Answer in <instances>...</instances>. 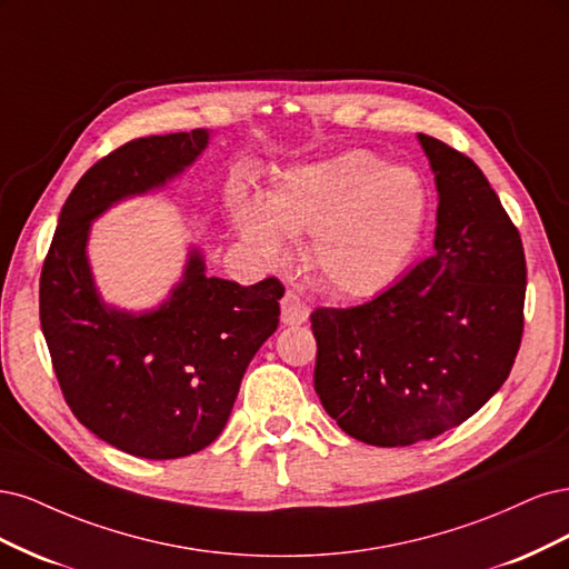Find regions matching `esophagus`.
Returning <instances> with one entry per match:
<instances>
[{
  "label": "esophagus",
  "mask_w": 569,
  "mask_h": 569,
  "mask_svg": "<svg viewBox=\"0 0 569 569\" xmlns=\"http://www.w3.org/2000/svg\"><path fill=\"white\" fill-rule=\"evenodd\" d=\"M309 319V307L296 296V292H286L281 300V321L286 326H300Z\"/></svg>",
  "instance_id": "esophagus-1"
}]
</instances>
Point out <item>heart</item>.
I'll return each mask as SVG.
<instances>
[{"label":"heart","mask_w":569,"mask_h":569,"mask_svg":"<svg viewBox=\"0 0 569 569\" xmlns=\"http://www.w3.org/2000/svg\"><path fill=\"white\" fill-rule=\"evenodd\" d=\"M426 217L413 172L388 168L369 151H347L290 170L264 203L241 200L236 227L267 262L289 238L309 233L305 264L333 296L366 298L405 269Z\"/></svg>","instance_id":"heart-1"}]
</instances>
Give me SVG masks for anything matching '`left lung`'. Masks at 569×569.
Here are the masks:
<instances>
[{
  "label": "left lung",
  "instance_id": "8db88e82",
  "mask_svg": "<svg viewBox=\"0 0 569 569\" xmlns=\"http://www.w3.org/2000/svg\"><path fill=\"white\" fill-rule=\"evenodd\" d=\"M418 141L439 200L432 254L366 305L311 315L321 405L373 447L423 442L480 411L525 326V250L499 196L468 156Z\"/></svg>",
  "mask_w": 569,
  "mask_h": 569
}]
</instances>
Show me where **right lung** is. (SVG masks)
I'll use <instances>...</instances> for the list:
<instances>
[{
	"mask_svg": "<svg viewBox=\"0 0 569 569\" xmlns=\"http://www.w3.org/2000/svg\"><path fill=\"white\" fill-rule=\"evenodd\" d=\"M210 130L143 137L87 170L68 196L40 279V321L63 397L80 423L139 458L189 456L224 430L243 373L279 326L283 286L208 277L191 246L158 307L108 305L89 264L94 219L162 191L210 143Z\"/></svg>",
	"mask_w": 569,
	"mask_h": 569,
	"instance_id": "1",
	"label": "right lung"
}]
</instances>
